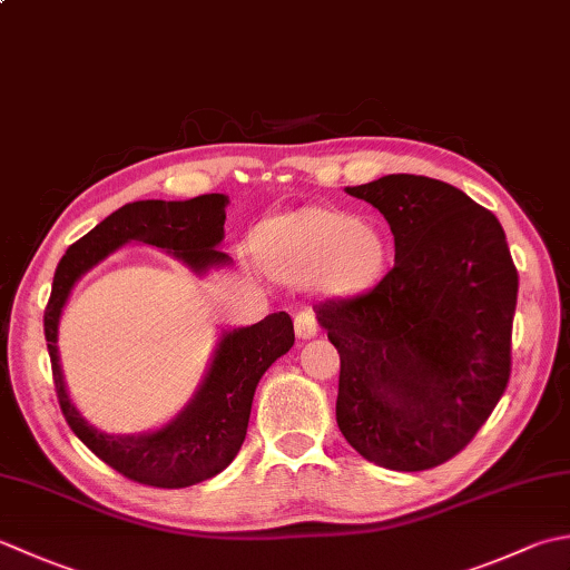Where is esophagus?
I'll return each instance as SVG.
<instances>
[{
    "mask_svg": "<svg viewBox=\"0 0 570 570\" xmlns=\"http://www.w3.org/2000/svg\"><path fill=\"white\" fill-rule=\"evenodd\" d=\"M294 328H296V336H298L301 341L314 338L316 333H318V321H316V316H314V311H311V308L298 311L296 318H294Z\"/></svg>",
    "mask_w": 570,
    "mask_h": 570,
    "instance_id": "1",
    "label": "esophagus"
}]
</instances>
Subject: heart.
Listing matches in <instances>:
<instances>
[{
    "instance_id": "b5f03b06",
    "label": "heart",
    "mask_w": 570,
    "mask_h": 570,
    "mask_svg": "<svg viewBox=\"0 0 570 570\" xmlns=\"http://www.w3.org/2000/svg\"><path fill=\"white\" fill-rule=\"evenodd\" d=\"M387 244L348 212L304 207L272 219L264 229L262 264L292 284H311L328 294L371 286L385 269Z\"/></svg>"
}]
</instances>
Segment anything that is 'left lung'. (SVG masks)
I'll return each instance as SVG.
<instances>
[{
  "label": "left lung",
  "mask_w": 570,
  "mask_h": 570,
  "mask_svg": "<svg viewBox=\"0 0 570 570\" xmlns=\"http://www.w3.org/2000/svg\"><path fill=\"white\" fill-rule=\"evenodd\" d=\"M345 193L387 219L395 264L316 318L341 355L336 420L367 462L432 470L464 450L504 395L519 274L492 212L422 175Z\"/></svg>",
  "instance_id": "left-lung-1"
}]
</instances>
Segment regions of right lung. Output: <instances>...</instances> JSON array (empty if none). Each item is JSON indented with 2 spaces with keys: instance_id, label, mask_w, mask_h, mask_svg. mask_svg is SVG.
<instances>
[{
  "instance_id": "right-lung-1",
  "label": "right lung",
  "mask_w": 570,
  "mask_h": 570,
  "mask_svg": "<svg viewBox=\"0 0 570 570\" xmlns=\"http://www.w3.org/2000/svg\"><path fill=\"white\" fill-rule=\"evenodd\" d=\"M227 195H199L183 203L140 199L108 215L71 244L53 274L43 314L56 397L73 434L98 460L138 484L183 489L227 470L247 438L254 390L269 365L294 345L288 314L266 316L254 326L222 331L212 363L189 403L163 428L140 434H108L88 422L66 390L59 363V321L78 278L130 242L150 244L205 276L232 259L217 247L225 239Z\"/></svg>"
}]
</instances>
